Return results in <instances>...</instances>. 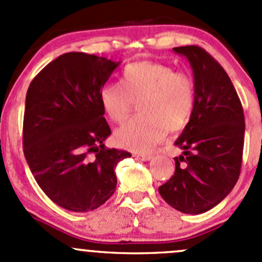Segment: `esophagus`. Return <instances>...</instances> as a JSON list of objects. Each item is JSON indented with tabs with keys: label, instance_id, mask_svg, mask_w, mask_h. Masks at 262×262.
I'll list each match as a JSON object with an SVG mask.
<instances>
[{
	"label": "esophagus",
	"instance_id": "esophagus-1",
	"mask_svg": "<svg viewBox=\"0 0 262 262\" xmlns=\"http://www.w3.org/2000/svg\"><path fill=\"white\" fill-rule=\"evenodd\" d=\"M134 157H137L138 158V160H142V161H149L150 158H152V156L150 155H146V153H136V155H134Z\"/></svg>",
	"mask_w": 262,
	"mask_h": 262
}]
</instances>
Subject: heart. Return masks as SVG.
Instances as JSON below:
<instances>
[{"label":"heart","mask_w":262,"mask_h":262,"mask_svg":"<svg viewBox=\"0 0 262 262\" xmlns=\"http://www.w3.org/2000/svg\"><path fill=\"white\" fill-rule=\"evenodd\" d=\"M100 105L114 123L126 119L134 101L141 115L115 132L119 147L148 152L167 132L182 130L194 112L195 90L191 78L158 62H134L124 67L120 83L100 90Z\"/></svg>","instance_id":"heart-1"}]
</instances>
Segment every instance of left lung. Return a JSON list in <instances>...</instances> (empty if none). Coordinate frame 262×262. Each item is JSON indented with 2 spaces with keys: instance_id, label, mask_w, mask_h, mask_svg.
I'll return each mask as SVG.
<instances>
[{
  "instance_id": "1",
  "label": "left lung",
  "mask_w": 262,
  "mask_h": 262,
  "mask_svg": "<svg viewBox=\"0 0 262 262\" xmlns=\"http://www.w3.org/2000/svg\"><path fill=\"white\" fill-rule=\"evenodd\" d=\"M190 63L194 76V112L175 141V173L158 187L168 205L185 214H202L218 205L241 171L245 116L231 78L196 46L173 48Z\"/></svg>"
}]
</instances>
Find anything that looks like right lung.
Wrapping results in <instances>:
<instances>
[{"mask_svg": "<svg viewBox=\"0 0 262 262\" xmlns=\"http://www.w3.org/2000/svg\"><path fill=\"white\" fill-rule=\"evenodd\" d=\"M119 64L86 53H66L38 73L26 94V162L47 196L71 212L104 204L116 189V165L132 156L104 144L112 130L99 94Z\"/></svg>", "mask_w": 262, "mask_h": 262, "instance_id": "1", "label": "right lung"}]
</instances>
